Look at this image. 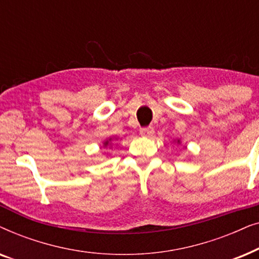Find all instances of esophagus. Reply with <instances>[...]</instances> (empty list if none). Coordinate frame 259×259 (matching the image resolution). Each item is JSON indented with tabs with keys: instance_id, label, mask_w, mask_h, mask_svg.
<instances>
[{
	"instance_id": "esophagus-1",
	"label": "esophagus",
	"mask_w": 259,
	"mask_h": 259,
	"mask_svg": "<svg viewBox=\"0 0 259 259\" xmlns=\"http://www.w3.org/2000/svg\"><path fill=\"white\" fill-rule=\"evenodd\" d=\"M140 134L143 137L153 136V134H154L153 126H147V127H143V128H140Z\"/></svg>"
}]
</instances>
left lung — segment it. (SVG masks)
<instances>
[{"label":"left lung","mask_w":259,"mask_h":259,"mask_svg":"<svg viewBox=\"0 0 259 259\" xmlns=\"http://www.w3.org/2000/svg\"><path fill=\"white\" fill-rule=\"evenodd\" d=\"M178 144H179V140H178Z\"/></svg>","instance_id":"8db88e82"}]
</instances>
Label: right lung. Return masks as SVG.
<instances>
[{
  "mask_svg": "<svg viewBox=\"0 0 259 259\" xmlns=\"http://www.w3.org/2000/svg\"><path fill=\"white\" fill-rule=\"evenodd\" d=\"M109 141H112V139H109V140H107V141H105V144H104V145H105V147L107 146V145L109 144Z\"/></svg>",
  "mask_w": 259,
  "mask_h": 259,
  "instance_id": "right-lung-1",
  "label": "right lung"
}]
</instances>
